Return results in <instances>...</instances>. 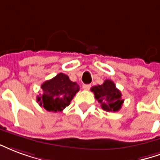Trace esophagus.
I'll return each instance as SVG.
<instances>
[{"mask_svg":"<svg viewBox=\"0 0 160 160\" xmlns=\"http://www.w3.org/2000/svg\"><path fill=\"white\" fill-rule=\"evenodd\" d=\"M82 88H83V89H85V90H88L89 88H91V84H83L82 85Z\"/></svg>","mask_w":160,"mask_h":160,"instance_id":"1","label":"esophagus"}]
</instances>
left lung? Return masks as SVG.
I'll list each match as a JSON object with an SVG mask.
<instances>
[{
  "label": "left lung",
  "instance_id": "1",
  "mask_svg": "<svg viewBox=\"0 0 160 160\" xmlns=\"http://www.w3.org/2000/svg\"><path fill=\"white\" fill-rule=\"evenodd\" d=\"M95 99L101 103L102 109L107 112H118L123 103L122 94L116 88V85L112 80H106L101 85L94 86L91 88Z\"/></svg>",
  "mask_w": 160,
  "mask_h": 160
}]
</instances>
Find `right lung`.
Wrapping results in <instances>:
<instances>
[{
  "mask_svg": "<svg viewBox=\"0 0 160 160\" xmlns=\"http://www.w3.org/2000/svg\"><path fill=\"white\" fill-rule=\"evenodd\" d=\"M42 94L37 96V102L41 107L49 112H61L68 107L71 101L79 91V86L72 82L64 73L58 75L42 84Z\"/></svg>",
  "mask_w": 160,
  "mask_h": 160,
  "instance_id": "add662e5",
  "label": "right lung"
}]
</instances>
